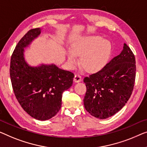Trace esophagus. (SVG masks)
<instances>
[{
  "mask_svg": "<svg viewBox=\"0 0 147 147\" xmlns=\"http://www.w3.org/2000/svg\"><path fill=\"white\" fill-rule=\"evenodd\" d=\"M81 80H82V78H81V76L80 75H78V74H75V75H74V82H80Z\"/></svg>",
  "mask_w": 147,
  "mask_h": 147,
  "instance_id": "1",
  "label": "esophagus"
}]
</instances>
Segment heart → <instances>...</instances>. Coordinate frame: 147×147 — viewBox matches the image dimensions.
<instances>
[{
    "label": "heart",
    "mask_w": 147,
    "mask_h": 147,
    "mask_svg": "<svg viewBox=\"0 0 147 147\" xmlns=\"http://www.w3.org/2000/svg\"><path fill=\"white\" fill-rule=\"evenodd\" d=\"M111 45L109 41L98 36L80 38L67 51L68 63L71 67L78 63L77 56H82L81 63L88 71L94 73L104 67L109 58Z\"/></svg>",
    "instance_id": "1"
}]
</instances>
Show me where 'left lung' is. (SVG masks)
<instances>
[{
    "label": "left lung",
    "instance_id": "obj_1",
    "mask_svg": "<svg viewBox=\"0 0 147 147\" xmlns=\"http://www.w3.org/2000/svg\"><path fill=\"white\" fill-rule=\"evenodd\" d=\"M136 65L134 55L124 43L121 52L102 70L84 78V105L88 112L104 119L123 108L132 94Z\"/></svg>",
    "mask_w": 147,
    "mask_h": 147
}]
</instances>
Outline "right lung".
I'll return each instance as SVG.
<instances>
[{"label": "right lung", "instance_id": "obj_1", "mask_svg": "<svg viewBox=\"0 0 147 147\" xmlns=\"http://www.w3.org/2000/svg\"><path fill=\"white\" fill-rule=\"evenodd\" d=\"M41 28L30 30L16 46L10 60V75L13 90L22 108L34 119L45 121L60 110L62 94L73 84L74 74L55 64L31 66L25 49L38 38Z\"/></svg>", "mask_w": 147, "mask_h": 147}]
</instances>
